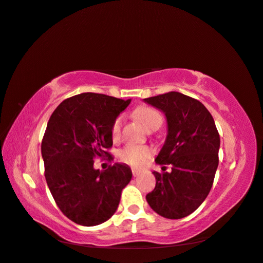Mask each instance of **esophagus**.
I'll return each instance as SVG.
<instances>
[{
	"mask_svg": "<svg viewBox=\"0 0 263 263\" xmlns=\"http://www.w3.org/2000/svg\"><path fill=\"white\" fill-rule=\"evenodd\" d=\"M139 174H141V171L137 170V169H133V176L134 177H137Z\"/></svg>",
	"mask_w": 263,
	"mask_h": 263,
	"instance_id": "obj_1",
	"label": "esophagus"
}]
</instances>
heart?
Wrapping results in <instances>:
<instances>
[{"instance_id":"heart-1","label":"heart","mask_w":263,"mask_h":263,"mask_svg":"<svg viewBox=\"0 0 263 263\" xmlns=\"http://www.w3.org/2000/svg\"><path fill=\"white\" fill-rule=\"evenodd\" d=\"M134 115L146 130H151L153 128L158 129L162 124V116L157 110L149 108V106H138L134 112ZM121 125L122 118L118 117L111 127V136L114 141H117L120 137ZM151 155L152 151L148 147L136 145H127L119 153V157L122 161L134 165V167H141L151 158Z\"/></svg>"}]
</instances>
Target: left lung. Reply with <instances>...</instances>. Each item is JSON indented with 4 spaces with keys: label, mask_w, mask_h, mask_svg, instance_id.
Wrapping results in <instances>:
<instances>
[{
    "label": "left lung",
    "mask_w": 263,
    "mask_h": 263,
    "mask_svg": "<svg viewBox=\"0 0 263 263\" xmlns=\"http://www.w3.org/2000/svg\"><path fill=\"white\" fill-rule=\"evenodd\" d=\"M143 101L165 116L167 137L155 162L171 165L170 173L153 171L157 183L146 201L160 216L181 219L194 212L211 190L220 137L211 114L200 101L178 92Z\"/></svg>",
    "instance_id": "8db88e82"
}]
</instances>
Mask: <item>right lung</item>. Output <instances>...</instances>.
<instances>
[{"label": "right lung", "mask_w": 263, "mask_h": 263, "mask_svg": "<svg viewBox=\"0 0 263 263\" xmlns=\"http://www.w3.org/2000/svg\"><path fill=\"white\" fill-rule=\"evenodd\" d=\"M132 100L82 93L53 112L42 141L45 179L64 216L82 226H96L117 211L121 191L132 179L127 164L94 169L96 157L111 155V127Z\"/></svg>", "instance_id": "obj_1"}]
</instances>
